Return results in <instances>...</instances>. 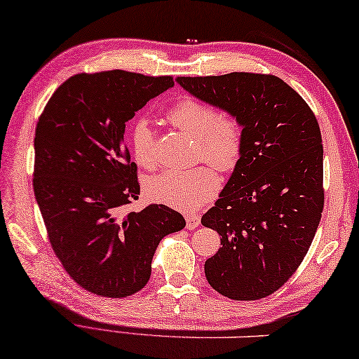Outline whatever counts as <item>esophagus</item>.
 <instances>
[{"mask_svg": "<svg viewBox=\"0 0 359 359\" xmlns=\"http://www.w3.org/2000/svg\"><path fill=\"white\" fill-rule=\"evenodd\" d=\"M201 219L198 214H187L186 215V226L187 229H195L197 226H200Z\"/></svg>", "mask_w": 359, "mask_h": 359, "instance_id": "esophagus-1", "label": "esophagus"}]
</instances>
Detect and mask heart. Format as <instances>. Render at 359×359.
Instances as JSON below:
<instances>
[{"instance_id": "1", "label": "heart", "mask_w": 359, "mask_h": 359, "mask_svg": "<svg viewBox=\"0 0 359 359\" xmlns=\"http://www.w3.org/2000/svg\"><path fill=\"white\" fill-rule=\"evenodd\" d=\"M173 126L197 140V154L220 170H231L238 164L243 144L242 125L233 114L220 112L208 101L182 97L167 112ZM133 153L137 164L153 167L158 162L156 133L148 118H139L131 131ZM220 180L211 167L191 170H164L148 180L147 195L153 201L195 211L215 197Z\"/></svg>"}]
</instances>
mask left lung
Listing matches in <instances>:
<instances>
[{
	"instance_id": "left-lung-1",
	"label": "left lung",
	"mask_w": 359,
	"mask_h": 359,
	"mask_svg": "<svg viewBox=\"0 0 359 359\" xmlns=\"http://www.w3.org/2000/svg\"><path fill=\"white\" fill-rule=\"evenodd\" d=\"M192 97L233 114L242 125L238 164L201 217L220 236L205 262L208 283L233 300L273 294L305 258L323 211V147L317 118L273 74L234 72L180 76Z\"/></svg>"
}]
</instances>
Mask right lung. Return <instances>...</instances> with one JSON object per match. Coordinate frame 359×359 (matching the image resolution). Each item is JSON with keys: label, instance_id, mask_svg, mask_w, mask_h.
Instances as JSON below:
<instances>
[{"label": "right lung", "instance_id": "add662e5", "mask_svg": "<svg viewBox=\"0 0 359 359\" xmlns=\"http://www.w3.org/2000/svg\"><path fill=\"white\" fill-rule=\"evenodd\" d=\"M170 87L172 76L74 74L39 118L32 184L50 243L67 273L100 297L139 292L162 238L186 226L165 205L123 212L140 194L123 142L126 121Z\"/></svg>", "mask_w": 359, "mask_h": 359}]
</instances>
